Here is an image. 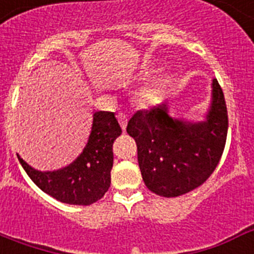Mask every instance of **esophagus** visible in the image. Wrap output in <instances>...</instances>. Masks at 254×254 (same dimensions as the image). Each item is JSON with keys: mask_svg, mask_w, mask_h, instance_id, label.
Listing matches in <instances>:
<instances>
[{"mask_svg": "<svg viewBox=\"0 0 254 254\" xmlns=\"http://www.w3.org/2000/svg\"><path fill=\"white\" fill-rule=\"evenodd\" d=\"M117 120H118V123L122 127L123 131H126V126H127V118H126L125 114H118L117 116Z\"/></svg>", "mask_w": 254, "mask_h": 254, "instance_id": "34e87169", "label": "esophagus"}]
</instances>
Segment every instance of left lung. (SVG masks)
Listing matches in <instances>:
<instances>
[{
  "label": "left lung",
  "mask_w": 254,
  "mask_h": 254,
  "mask_svg": "<svg viewBox=\"0 0 254 254\" xmlns=\"http://www.w3.org/2000/svg\"><path fill=\"white\" fill-rule=\"evenodd\" d=\"M212 87V104L205 122L173 120L165 104L137 111L128 121L127 133L137 145L142 179L155 194L188 193L203 185L217 167L228 134V111L217 80Z\"/></svg>",
  "instance_id": "8db88e82"
}]
</instances>
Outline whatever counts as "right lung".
Returning <instances> with one entry per match:
<instances>
[{
    "label": "right lung",
    "mask_w": 254,
    "mask_h": 254,
    "mask_svg": "<svg viewBox=\"0 0 254 254\" xmlns=\"http://www.w3.org/2000/svg\"><path fill=\"white\" fill-rule=\"evenodd\" d=\"M87 145L82 154L68 167L57 172H38L20 156V164L40 190L61 202L91 205L102 198L111 186L113 167V141L121 133L112 112H96Z\"/></svg>",
    "instance_id": "1"
}]
</instances>
